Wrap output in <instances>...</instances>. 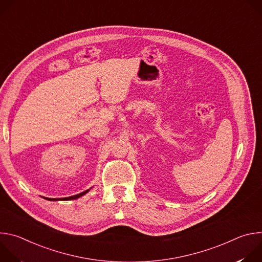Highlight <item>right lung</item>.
<instances>
[{
    "mask_svg": "<svg viewBox=\"0 0 262 262\" xmlns=\"http://www.w3.org/2000/svg\"><path fill=\"white\" fill-rule=\"evenodd\" d=\"M89 192V190H87V191H85V192H83V193H80V194H78V195H74V196H70V197H66V198H45V199H48V200H50V201H58V200H72V199H78V198H80V197H82V196H84L86 193H88Z\"/></svg>",
    "mask_w": 262,
    "mask_h": 262,
    "instance_id": "right-lung-1",
    "label": "right lung"
}]
</instances>
